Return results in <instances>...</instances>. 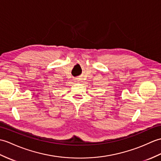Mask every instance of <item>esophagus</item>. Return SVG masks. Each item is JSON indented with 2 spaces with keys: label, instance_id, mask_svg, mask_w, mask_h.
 I'll use <instances>...</instances> for the list:
<instances>
[{
  "label": "esophagus",
  "instance_id": "esophagus-1",
  "mask_svg": "<svg viewBox=\"0 0 161 161\" xmlns=\"http://www.w3.org/2000/svg\"><path fill=\"white\" fill-rule=\"evenodd\" d=\"M75 81H79V80H78L77 79H75Z\"/></svg>",
  "mask_w": 161,
  "mask_h": 161
}]
</instances>
